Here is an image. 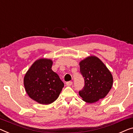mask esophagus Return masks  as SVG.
Returning <instances> with one entry per match:
<instances>
[{
    "label": "esophagus",
    "mask_w": 133,
    "mask_h": 133,
    "mask_svg": "<svg viewBox=\"0 0 133 133\" xmlns=\"http://www.w3.org/2000/svg\"><path fill=\"white\" fill-rule=\"evenodd\" d=\"M73 84L72 81H69V82H66V85L67 86H71Z\"/></svg>",
    "instance_id": "obj_1"
}]
</instances>
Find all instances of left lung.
Instances as JSON below:
<instances>
[{
	"mask_svg": "<svg viewBox=\"0 0 133 133\" xmlns=\"http://www.w3.org/2000/svg\"><path fill=\"white\" fill-rule=\"evenodd\" d=\"M80 72L85 80L84 87L79 91L82 100L93 103L107 96L113 85V76L102 61L94 55L79 62Z\"/></svg>",
	"mask_w": 133,
	"mask_h": 133,
	"instance_id": "1",
	"label": "left lung"
}]
</instances>
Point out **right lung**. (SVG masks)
Wrapping results in <instances>:
<instances>
[{
	"label": "right lung",
	"instance_id": "right-lung-1",
	"mask_svg": "<svg viewBox=\"0 0 133 133\" xmlns=\"http://www.w3.org/2000/svg\"><path fill=\"white\" fill-rule=\"evenodd\" d=\"M52 63L48 58L37 60L24 78L27 94L41 104H49L56 100L64 87L60 77L51 69Z\"/></svg>",
	"mask_w": 133,
	"mask_h": 133
}]
</instances>
